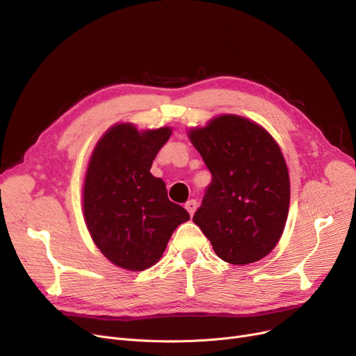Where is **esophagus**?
<instances>
[{
  "label": "esophagus",
  "mask_w": 356,
  "mask_h": 356,
  "mask_svg": "<svg viewBox=\"0 0 356 356\" xmlns=\"http://www.w3.org/2000/svg\"><path fill=\"white\" fill-rule=\"evenodd\" d=\"M186 209H187V211L190 213V216H193V215H194V211H195V209H197V202H195V200H190V202H187V203H186Z\"/></svg>",
  "instance_id": "esophagus-1"
}]
</instances>
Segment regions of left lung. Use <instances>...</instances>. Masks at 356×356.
<instances>
[{
    "instance_id": "8db88e82",
    "label": "left lung",
    "mask_w": 356,
    "mask_h": 356,
    "mask_svg": "<svg viewBox=\"0 0 356 356\" xmlns=\"http://www.w3.org/2000/svg\"><path fill=\"white\" fill-rule=\"evenodd\" d=\"M188 137L211 172L194 223L231 264L264 259L285 229L291 184L276 140L248 118L225 113Z\"/></svg>"
}]
</instances>
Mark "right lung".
Instances as JSON below:
<instances>
[{
    "label": "right lung",
    "instance_id": "obj_1",
    "mask_svg": "<svg viewBox=\"0 0 356 356\" xmlns=\"http://www.w3.org/2000/svg\"><path fill=\"white\" fill-rule=\"evenodd\" d=\"M172 134L170 127L138 131L112 125L96 143L83 182V215L96 247L112 263L141 272L158 263L188 211L168 198L150 174L152 162Z\"/></svg>",
    "mask_w": 356,
    "mask_h": 356
}]
</instances>
